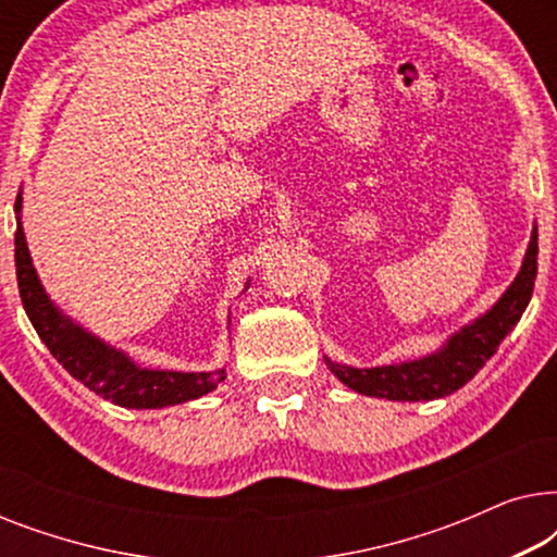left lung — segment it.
I'll use <instances>...</instances> for the list:
<instances>
[{
	"label": "left lung",
	"mask_w": 557,
	"mask_h": 557,
	"mask_svg": "<svg viewBox=\"0 0 557 557\" xmlns=\"http://www.w3.org/2000/svg\"><path fill=\"white\" fill-rule=\"evenodd\" d=\"M537 276V227H532V238L524 253L522 269L499 301L474 322L451 334L438 352L421 360L383 368H349L324 357L330 370L355 393L372 395L385 400H433L451 395L469 383L486 360L497 352L499 342L515 330L522 311L528 309L532 286Z\"/></svg>",
	"instance_id": "1"
}]
</instances>
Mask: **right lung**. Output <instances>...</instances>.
I'll return each mask as SVG.
<instances>
[{
  "label": "right lung",
  "instance_id": "right-lung-1",
  "mask_svg": "<svg viewBox=\"0 0 557 557\" xmlns=\"http://www.w3.org/2000/svg\"><path fill=\"white\" fill-rule=\"evenodd\" d=\"M17 212V233H14V265H17V286L29 322L40 334L52 357L81 380L88 391L121 408H166L202 398L225 380V370L212 372H174L147 370L136 364L121 349L106 345L96 334L83 330L71 317H65L37 278L29 258V248L22 231V193L14 202Z\"/></svg>",
  "mask_w": 557,
  "mask_h": 557
}]
</instances>
